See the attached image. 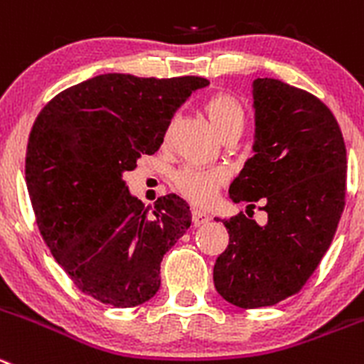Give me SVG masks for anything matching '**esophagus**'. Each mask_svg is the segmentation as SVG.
I'll return each mask as SVG.
<instances>
[{
    "label": "esophagus",
    "mask_w": 364,
    "mask_h": 364,
    "mask_svg": "<svg viewBox=\"0 0 364 364\" xmlns=\"http://www.w3.org/2000/svg\"><path fill=\"white\" fill-rule=\"evenodd\" d=\"M210 219H212V217H210L205 210H199V208L192 210V220L196 226H203V224L208 223Z\"/></svg>",
    "instance_id": "1"
}]
</instances>
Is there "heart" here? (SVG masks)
I'll return each mask as SVG.
<instances>
[{
	"mask_svg": "<svg viewBox=\"0 0 364 364\" xmlns=\"http://www.w3.org/2000/svg\"><path fill=\"white\" fill-rule=\"evenodd\" d=\"M205 113L220 136L244 125V109L240 102L232 95L219 93L206 100ZM226 179L223 168H193L186 166L176 174L174 183L179 192L198 205H208L215 199L219 185Z\"/></svg>",
	"mask_w": 364,
	"mask_h": 364,
	"instance_id": "1",
	"label": "heart"
}]
</instances>
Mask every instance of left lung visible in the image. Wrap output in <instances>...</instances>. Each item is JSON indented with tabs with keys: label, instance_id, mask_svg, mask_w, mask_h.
Listing matches in <instances>:
<instances>
[{
	"label": "left lung",
	"instance_id": "1",
	"mask_svg": "<svg viewBox=\"0 0 364 364\" xmlns=\"http://www.w3.org/2000/svg\"><path fill=\"white\" fill-rule=\"evenodd\" d=\"M255 154L230 185L233 203H262L264 226L244 213L223 220L230 244L213 284L240 309L274 305L305 285L331 246L345 208L341 129L314 95L277 79L253 80Z\"/></svg>",
	"mask_w": 364,
	"mask_h": 364
}]
</instances>
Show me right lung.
<instances>
[{
	"label": "right lung",
	"mask_w": 364,
	"mask_h": 364,
	"mask_svg": "<svg viewBox=\"0 0 364 364\" xmlns=\"http://www.w3.org/2000/svg\"><path fill=\"white\" fill-rule=\"evenodd\" d=\"M208 84L105 73L37 114L25 163L30 201L53 259L87 296L127 309L158 293L159 264L190 228V206L176 193L145 206L122 176L158 151L178 107Z\"/></svg>",
	"instance_id": "add662e5"
}]
</instances>
